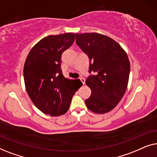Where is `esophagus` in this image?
<instances>
[{
  "mask_svg": "<svg viewBox=\"0 0 157 157\" xmlns=\"http://www.w3.org/2000/svg\"><path fill=\"white\" fill-rule=\"evenodd\" d=\"M80 80L81 81V82H82L83 84H84V83H85V78H80Z\"/></svg>",
  "mask_w": 157,
  "mask_h": 157,
  "instance_id": "esophagus-1",
  "label": "esophagus"
}]
</instances>
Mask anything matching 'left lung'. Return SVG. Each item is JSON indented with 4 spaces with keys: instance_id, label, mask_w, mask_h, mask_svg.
<instances>
[{
    "instance_id": "1",
    "label": "left lung",
    "mask_w": 157,
    "mask_h": 157,
    "mask_svg": "<svg viewBox=\"0 0 157 157\" xmlns=\"http://www.w3.org/2000/svg\"><path fill=\"white\" fill-rule=\"evenodd\" d=\"M76 44L87 54L90 75L86 83L91 95L85 100L92 112L105 113L114 109L125 94L130 73L127 54L112 38L97 33H76Z\"/></svg>"
}]
</instances>
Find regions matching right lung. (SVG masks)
I'll use <instances>...</instances> for the list:
<instances>
[{
	"mask_svg": "<svg viewBox=\"0 0 157 157\" xmlns=\"http://www.w3.org/2000/svg\"><path fill=\"white\" fill-rule=\"evenodd\" d=\"M75 34L46 36L31 48L25 59L23 77L27 93L43 113L58 117L67 112L73 96L82 86L80 79L62 74L61 55L71 46Z\"/></svg>",
	"mask_w": 157,
	"mask_h": 157,
	"instance_id": "obj_1",
	"label": "right lung"
}]
</instances>
